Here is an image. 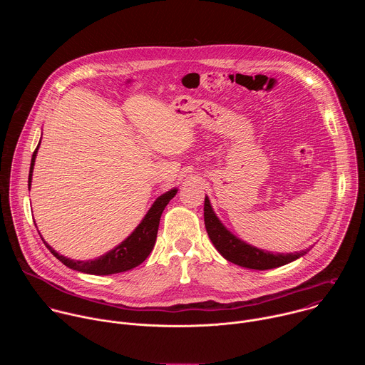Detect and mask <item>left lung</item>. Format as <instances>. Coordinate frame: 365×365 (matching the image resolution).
<instances>
[{
    "mask_svg": "<svg viewBox=\"0 0 365 365\" xmlns=\"http://www.w3.org/2000/svg\"><path fill=\"white\" fill-rule=\"evenodd\" d=\"M203 218H205L206 232L210 235L218 252L225 259H228V262L245 269H252V270L276 269L294 262V259L300 258L309 251V248H306L302 251L284 254V252L266 251V250L247 244L245 241L235 237L220 221L215 211L212 210V205L207 196H205V203H203Z\"/></svg>",
    "mask_w": 365,
    "mask_h": 365,
    "instance_id": "8db88e82",
    "label": "left lung"
}]
</instances>
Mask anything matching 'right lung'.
Segmentation results:
<instances>
[{"mask_svg": "<svg viewBox=\"0 0 365 365\" xmlns=\"http://www.w3.org/2000/svg\"><path fill=\"white\" fill-rule=\"evenodd\" d=\"M41 140V138H40ZM40 145V143H38ZM38 145L36 147L33 158H31V165H30V173H29V189L31 186V178H33V169H34V162H36V155ZM178 193V189L173 187L163 195H160L158 199L154 200L150 210L147 211L145 217L141 220V222L137 225V228L115 248L111 251L106 252L103 255L93 258V259H72L68 258L58 251L51 248L43 238L44 245L50 250V252L53 254L59 262H62L66 267L86 273V274H95V276H108V274H115V273H123L127 270H131L137 266H140L144 259L148 257L151 252L155 238H158V231H159V224H160V217L165 211V207L170 202L172 197ZM41 237V235H40Z\"/></svg>", "mask_w": 365, "mask_h": 365, "instance_id": "1", "label": "right lung"}]
</instances>
